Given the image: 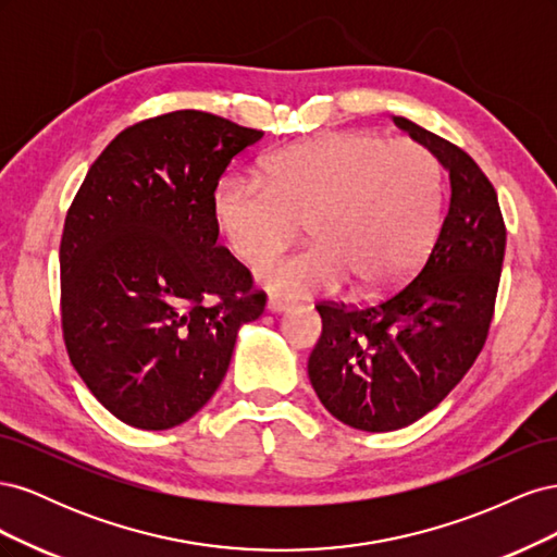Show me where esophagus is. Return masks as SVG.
<instances>
[{"mask_svg": "<svg viewBox=\"0 0 557 557\" xmlns=\"http://www.w3.org/2000/svg\"><path fill=\"white\" fill-rule=\"evenodd\" d=\"M288 309H290V301L278 299V297H269L267 299V311L269 313H285Z\"/></svg>", "mask_w": 557, "mask_h": 557, "instance_id": "obj_1", "label": "esophagus"}]
</instances>
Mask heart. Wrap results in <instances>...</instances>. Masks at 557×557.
Listing matches in <instances>:
<instances>
[{
  "label": "heart",
  "mask_w": 557,
  "mask_h": 557,
  "mask_svg": "<svg viewBox=\"0 0 557 557\" xmlns=\"http://www.w3.org/2000/svg\"><path fill=\"white\" fill-rule=\"evenodd\" d=\"M211 221L234 258L260 262L299 220L314 242L258 264L267 290L307 297L393 290L428 258L442 225L440 166L411 139L334 132L276 150L260 181L225 176L211 193Z\"/></svg>",
  "instance_id": "1"
}]
</instances>
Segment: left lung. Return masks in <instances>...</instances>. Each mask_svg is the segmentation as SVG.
Masks as SVG:
<instances>
[{
	"instance_id": "left-lung-1",
	"label": "left lung",
	"mask_w": 557,
	"mask_h": 557,
	"mask_svg": "<svg viewBox=\"0 0 557 557\" xmlns=\"http://www.w3.org/2000/svg\"><path fill=\"white\" fill-rule=\"evenodd\" d=\"M448 172L444 223L413 281L372 307L318 305L309 379L323 407L362 432L407 428L474 364L491 327L507 248L493 183L462 148L393 115Z\"/></svg>"
}]
</instances>
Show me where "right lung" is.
<instances>
[{"label": "right lung", "mask_w": 557, "mask_h": 557, "mask_svg": "<svg viewBox=\"0 0 557 557\" xmlns=\"http://www.w3.org/2000/svg\"><path fill=\"white\" fill-rule=\"evenodd\" d=\"M262 139L205 111L123 129L64 218L62 332L107 411L139 430L193 418L225 379L239 327L264 311L248 269L218 246L211 193Z\"/></svg>", "instance_id": "1"}]
</instances>
